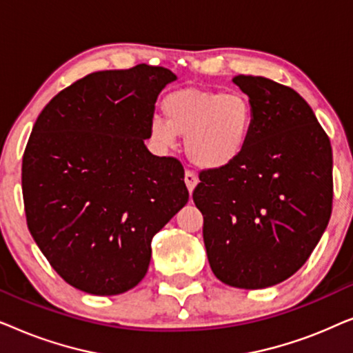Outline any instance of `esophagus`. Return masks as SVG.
<instances>
[{
    "instance_id": "obj_1",
    "label": "esophagus",
    "mask_w": 353,
    "mask_h": 353,
    "mask_svg": "<svg viewBox=\"0 0 353 353\" xmlns=\"http://www.w3.org/2000/svg\"><path fill=\"white\" fill-rule=\"evenodd\" d=\"M197 181H199V180H197L196 173H192L191 170H186V172H185V183H186L188 191H190V192L194 191Z\"/></svg>"
}]
</instances>
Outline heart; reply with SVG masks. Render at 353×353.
Segmentation results:
<instances>
[{"instance_id":"obj_1","label":"heart","mask_w":353,"mask_h":353,"mask_svg":"<svg viewBox=\"0 0 353 353\" xmlns=\"http://www.w3.org/2000/svg\"><path fill=\"white\" fill-rule=\"evenodd\" d=\"M165 120L149 122V137L159 148L173 149L186 137V154L197 167L219 170L238 161L254 123L250 101L241 93L207 90L173 91L162 101Z\"/></svg>"}]
</instances>
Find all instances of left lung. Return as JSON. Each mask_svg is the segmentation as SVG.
I'll return each mask as SVG.
<instances>
[{
  "instance_id": "8db88e82",
  "label": "left lung",
  "mask_w": 353,
  "mask_h": 353,
  "mask_svg": "<svg viewBox=\"0 0 353 353\" xmlns=\"http://www.w3.org/2000/svg\"><path fill=\"white\" fill-rule=\"evenodd\" d=\"M252 132L238 161L199 175L192 201L204 216L210 268L221 283L263 289L292 276L325 233L332 209V151L297 91L254 75Z\"/></svg>"
}]
</instances>
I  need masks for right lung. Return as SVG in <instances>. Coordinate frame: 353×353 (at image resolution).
Instances as JSON below:
<instances>
[{"mask_svg":"<svg viewBox=\"0 0 353 353\" xmlns=\"http://www.w3.org/2000/svg\"><path fill=\"white\" fill-rule=\"evenodd\" d=\"M175 80L148 64L94 72L57 93L33 125L22 159L27 226L80 291L137 286L154 234L190 199L181 163L144 144L157 96Z\"/></svg>","mask_w":353,"mask_h":353,"instance_id":"right-lung-1","label":"right lung"}]
</instances>
